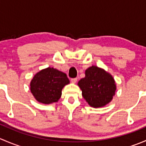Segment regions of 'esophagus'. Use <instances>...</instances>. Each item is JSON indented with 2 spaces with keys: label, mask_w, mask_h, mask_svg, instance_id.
<instances>
[{
  "label": "esophagus",
  "mask_w": 146,
  "mask_h": 146,
  "mask_svg": "<svg viewBox=\"0 0 146 146\" xmlns=\"http://www.w3.org/2000/svg\"><path fill=\"white\" fill-rule=\"evenodd\" d=\"M77 78H71V80H70V81H71L72 83H76V82H77Z\"/></svg>",
  "instance_id": "1"
}]
</instances>
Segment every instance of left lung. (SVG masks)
Wrapping results in <instances>:
<instances>
[{
    "mask_svg": "<svg viewBox=\"0 0 146 146\" xmlns=\"http://www.w3.org/2000/svg\"><path fill=\"white\" fill-rule=\"evenodd\" d=\"M78 85L81 89L84 99L95 108L110 103L117 89L112 76L95 66L85 70V77L79 80Z\"/></svg>",
    "mask_w": 146,
    "mask_h": 146,
    "instance_id": "left-lung-1",
    "label": "left lung"
}]
</instances>
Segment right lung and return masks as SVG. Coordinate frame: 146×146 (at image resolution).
Instances as JSON below:
<instances>
[{"mask_svg":"<svg viewBox=\"0 0 146 146\" xmlns=\"http://www.w3.org/2000/svg\"><path fill=\"white\" fill-rule=\"evenodd\" d=\"M70 82L66 73L48 67L38 72L30 82V90L35 99L43 104L56 102L62 89Z\"/></svg>","mask_w":146,"mask_h":146,"instance_id":"obj_1","label":"right lung"}]
</instances>
